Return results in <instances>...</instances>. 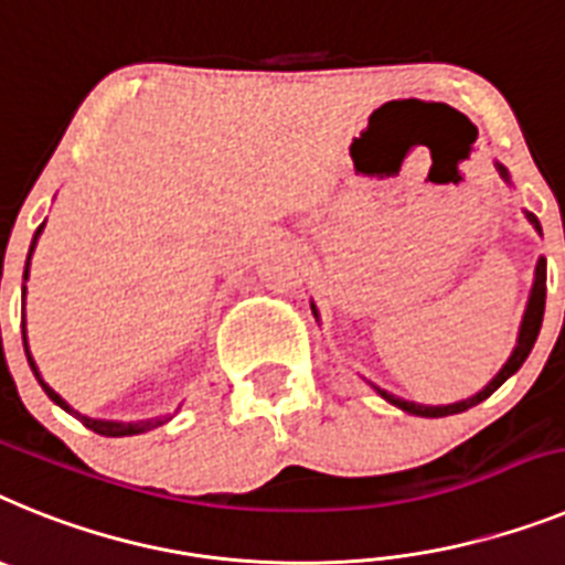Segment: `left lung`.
<instances>
[{
    "instance_id": "left-lung-1",
    "label": "left lung",
    "mask_w": 565,
    "mask_h": 565,
    "mask_svg": "<svg viewBox=\"0 0 565 565\" xmlns=\"http://www.w3.org/2000/svg\"><path fill=\"white\" fill-rule=\"evenodd\" d=\"M498 173L503 175V179L509 181V173L507 167L498 164ZM529 222L537 227V233H541V222L534 218V213H526ZM543 310H546V262H537V269H534V287H532V296H529V307H526V316H523V323H520V335H518V347H514L512 358H509L507 364H503V370L498 372V375L492 377V384L487 386V390H480L478 395H472V398L466 401H458V404H449V406H424V404H412V401H404V398H395V395H390V392L377 390L381 395H384L390 404H395L398 409L409 412V415H420V418H444V415H455V412H466L469 406L480 404V401H487L489 395H492L494 390H498L507 377H512L514 372L523 366V361L529 358V352H532L534 341H537V335H541V323H543Z\"/></svg>"
}]
</instances>
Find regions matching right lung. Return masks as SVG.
Returning <instances> with one entry per match:
<instances>
[{
    "mask_svg": "<svg viewBox=\"0 0 565 565\" xmlns=\"http://www.w3.org/2000/svg\"><path fill=\"white\" fill-rule=\"evenodd\" d=\"M42 227H45V224H42ZM42 227L36 230V235H33V244H36V238H39V233H42ZM31 253H33V247H31ZM28 264H31V255H28ZM28 264H24V278H28ZM22 343H24V355H28V364H31L33 375H36V381H39V384H42V390L47 392V398L56 401V404L62 406V409L73 412L71 406H67L65 401L58 398L56 392H53L51 386H47L45 381H42V375H39V370H36V364H33L31 352H28V338H24V323H22ZM73 415H76V418L82 420V424H85L87 429L96 431V435H105V438H125V435H141V431L156 429V426L164 424V418H156V420H139V424H116V420H93V418H87V415H78V412H73Z\"/></svg>",
    "mask_w": 565,
    "mask_h": 565,
    "instance_id": "1",
    "label": "right lung"
}]
</instances>
